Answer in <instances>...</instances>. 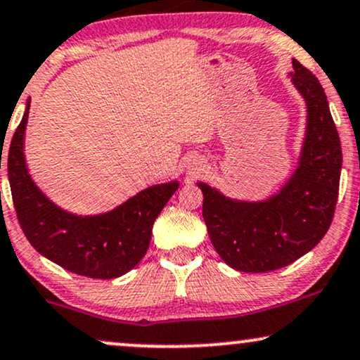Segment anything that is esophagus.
<instances>
[{
  "label": "esophagus",
  "mask_w": 360,
  "mask_h": 360,
  "mask_svg": "<svg viewBox=\"0 0 360 360\" xmlns=\"http://www.w3.org/2000/svg\"><path fill=\"white\" fill-rule=\"evenodd\" d=\"M195 170H197V167H195Z\"/></svg>",
  "instance_id": "1"
}]
</instances>
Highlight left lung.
Returning a JSON list of instances; mask_svg holds the SVG:
<instances>
[{"mask_svg": "<svg viewBox=\"0 0 360 360\" xmlns=\"http://www.w3.org/2000/svg\"><path fill=\"white\" fill-rule=\"evenodd\" d=\"M292 85L307 106V122L294 172L264 200L227 197L197 181L203 220L220 259L238 272H270L290 265L322 240L339 195L342 148L319 79L292 60Z\"/></svg>", "mask_w": 360, "mask_h": 360, "instance_id": "1", "label": "left lung"}]
</instances>
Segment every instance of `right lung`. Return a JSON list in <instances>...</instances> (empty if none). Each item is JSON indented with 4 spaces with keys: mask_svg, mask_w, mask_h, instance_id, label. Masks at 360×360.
I'll return each mask as SVG.
<instances>
[{
    "mask_svg": "<svg viewBox=\"0 0 360 360\" xmlns=\"http://www.w3.org/2000/svg\"><path fill=\"white\" fill-rule=\"evenodd\" d=\"M28 113L30 100L6 160L13 203L26 238L43 257L73 274L117 278L130 272L148 250L155 220L180 181L143 188L103 214L78 215L65 210L30 175L25 158Z\"/></svg>",
    "mask_w": 360,
    "mask_h": 360,
    "instance_id": "1",
    "label": "right lung"
}]
</instances>
